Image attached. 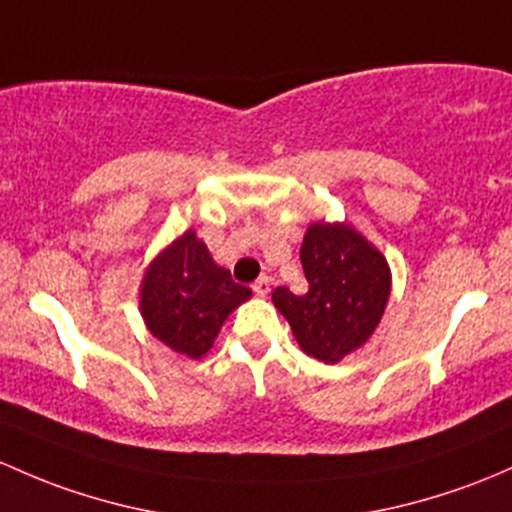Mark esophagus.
I'll return each mask as SVG.
<instances>
[{
	"mask_svg": "<svg viewBox=\"0 0 512 512\" xmlns=\"http://www.w3.org/2000/svg\"><path fill=\"white\" fill-rule=\"evenodd\" d=\"M252 292L257 294V297H267L270 294V277H260L255 284H252Z\"/></svg>",
	"mask_w": 512,
	"mask_h": 512,
	"instance_id": "esophagus-1",
	"label": "esophagus"
}]
</instances>
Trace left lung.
Masks as SVG:
<instances>
[{"mask_svg": "<svg viewBox=\"0 0 512 512\" xmlns=\"http://www.w3.org/2000/svg\"><path fill=\"white\" fill-rule=\"evenodd\" d=\"M309 292L287 287L272 292V304L289 321L299 348L324 363H338L363 348L385 314L392 274L385 255L351 223L316 220L301 242Z\"/></svg>", "mask_w": 512, "mask_h": 512, "instance_id": "1", "label": "left lung"}]
</instances>
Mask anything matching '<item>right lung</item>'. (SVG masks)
<instances>
[{
    "instance_id": "add662e5",
    "label": "right lung",
    "mask_w": 512,
    "mask_h": 512,
    "mask_svg": "<svg viewBox=\"0 0 512 512\" xmlns=\"http://www.w3.org/2000/svg\"><path fill=\"white\" fill-rule=\"evenodd\" d=\"M252 292L230 279L196 230L164 247L139 284V314L154 338L171 351L201 360L213 348L225 319Z\"/></svg>"
}]
</instances>
